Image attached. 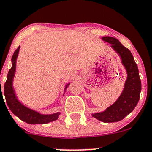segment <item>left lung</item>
<instances>
[{
    "mask_svg": "<svg viewBox=\"0 0 152 152\" xmlns=\"http://www.w3.org/2000/svg\"><path fill=\"white\" fill-rule=\"evenodd\" d=\"M102 40L111 44V47L121 56V62L127 73L124 90L114 104L102 113L92 114L93 117L105 123H113L121 121L133 111L138 103L141 91L137 65L131 51L124 47L119 40L112 37H104Z\"/></svg>",
    "mask_w": 152,
    "mask_h": 152,
    "instance_id": "obj_1",
    "label": "left lung"
}]
</instances>
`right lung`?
<instances>
[{"label":"right lung","mask_w":152,"mask_h":152,"mask_svg":"<svg viewBox=\"0 0 152 152\" xmlns=\"http://www.w3.org/2000/svg\"><path fill=\"white\" fill-rule=\"evenodd\" d=\"M20 46L16 49L12 57V67L7 74V82L4 85V96L7 105L14 115L19 118L20 120L29 124H45L53 121L59 118V113L50 115L40 114L35 110H31L23 104L17 98L13 87V79L16 71V62L19 53ZM70 85V83L65 85V90ZM1 94L2 92L1 90ZM3 96V95H2Z\"/></svg>","instance_id":"obj_1"}]
</instances>
